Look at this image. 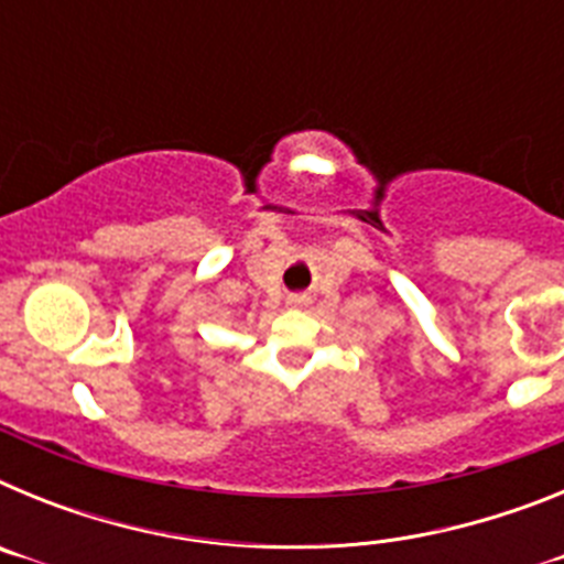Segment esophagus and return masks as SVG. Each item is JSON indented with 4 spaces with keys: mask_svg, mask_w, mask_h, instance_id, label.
<instances>
[{
    "mask_svg": "<svg viewBox=\"0 0 564 564\" xmlns=\"http://www.w3.org/2000/svg\"><path fill=\"white\" fill-rule=\"evenodd\" d=\"M291 302H293V305H299V302H302V299H299V296H293V299H291Z\"/></svg>",
    "mask_w": 564,
    "mask_h": 564,
    "instance_id": "34e87169",
    "label": "esophagus"
}]
</instances>
